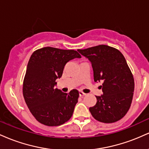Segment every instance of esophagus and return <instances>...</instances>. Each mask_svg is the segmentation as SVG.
Listing matches in <instances>:
<instances>
[{"label":"esophagus","mask_w":149,"mask_h":149,"mask_svg":"<svg viewBox=\"0 0 149 149\" xmlns=\"http://www.w3.org/2000/svg\"><path fill=\"white\" fill-rule=\"evenodd\" d=\"M85 95H86V94L84 93V92H81V91L79 92V96H80V97H83L85 96Z\"/></svg>","instance_id":"1"}]
</instances>
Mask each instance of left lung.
I'll list each match as a JSON object with an SVG mask.
<instances>
[{
    "label": "left lung",
    "instance_id": "8db88e82",
    "mask_svg": "<svg viewBox=\"0 0 149 149\" xmlns=\"http://www.w3.org/2000/svg\"><path fill=\"white\" fill-rule=\"evenodd\" d=\"M91 61L95 82L103 81V95L96 96L97 103L89 109L100 122L111 123L123 118L131 106L134 89L132 73L118 49L100 45L78 49Z\"/></svg>",
    "mask_w": 149,
    "mask_h": 149
}]
</instances>
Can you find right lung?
Listing matches in <instances>:
<instances>
[{"label": "right lung", "instance_id": "add662e5", "mask_svg": "<svg viewBox=\"0 0 149 149\" xmlns=\"http://www.w3.org/2000/svg\"><path fill=\"white\" fill-rule=\"evenodd\" d=\"M81 56L73 49L45 47L34 51L27 65L23 82V95L36 119L47 126H59L73 115L79 93H64L55 88L68 61Z\"/></svg>", "mask_w": 149, "mask_h": 149}]
</instances>
